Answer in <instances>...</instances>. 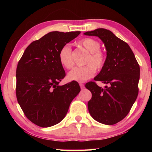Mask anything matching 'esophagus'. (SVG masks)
<instances>
[{
    "mask_svg": "<svg viewBox=\"0 0 152 152\" xmlns=\"http://www.w3.org/2000/svg\"><path fill=\"white\" fill-rule=\"evenodd\" d=\"M80 88H81L82 89L84 88V84H82V83H80Z\"/></svg>",
    "mask_w": 152,
    "mask_h": 152,
    "instance_id": "esophagus-1",
    "label": "esophagus"
}]
</instances>
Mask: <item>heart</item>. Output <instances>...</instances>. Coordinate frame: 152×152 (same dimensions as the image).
<instances>
[{
    "mask_svg": "<svg viewBox=\"0 0 152 152\" xmlns=\"http://www.w3.org/2000/svg\"><path fill=\"white\" fill-rule=\"evenodd\" d=\"M78 44L90 53L85 61L86 65L83 67H76L68 73L70 80L80 82H85L93 77L97 70H101L106 62V54L101 50V43L94 39L85 37L78 41ZM59 60L61 65L67 69L74 66L72 50L69 45H65L59 51Z\"/></svg>",
    "mask_w": 152,
    "mask_h": 152,
    "instance_id": "b5f03b06",
    "label": "heart"
}]
</instances>
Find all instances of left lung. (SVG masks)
Instances as JSON below:
<instances>
[{
	"instance_id": "left-lung-1",
	"label": "left lung",
	"mask_w": 152,
	"mask_h": 152,
	"mask_svg": "<svg viewBox=\"0 0 152 152\" xmlns=\"http://www.w3.org/2000/svg\"><path fill=\"white\" fill-rule=\"evenodd\" d=\"M84 34L99 37L107 49L106 62L94 80L107 85L102 88L95 82L85 85L92 93L89 113L102 124H116L128 115L137 97L140 65L129 45L110 31L100 28Z\"/></svg>"
}]
</instances>
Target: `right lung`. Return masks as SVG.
<instances>
[{
	"instance_id": "add662e5",
	"label": "right lung",
	"mask_w": 152,
	"mask_h": 152,
	"mask_svg": "<svg viewBox=\"0 0 152 152\" xmlns=\"http://www.w3.org/2000/svg\"><path fill=\"white\" fill-rule=\"evenodd\" d=\"M80 31H52L25 50L16 70L17 101L30 121L42 127L60 123L80 91L76 81L58 84L66 76L59 51Z\"/></svg>"
}]
</instances>
